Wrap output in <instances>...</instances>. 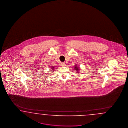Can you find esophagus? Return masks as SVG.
I'll use <instances>...</instances> for the list:
<instances>
[{"label":"esophagus","instance_id":"1","mask_svg":"<svg viewBox=\"0 0 128 128\" xmlns=\"http://www.w3.org/2000/svg\"><path fill=\"white\" fill-rule=\"evenodd\" d=\"M61 65L62 66H66V63H64V62H62L61 63Z\"/></svg>","mask_w":128,"mask_h":128}]
</instances>
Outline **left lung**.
I'll return each instance as SVG.
<instances>
[{
	"label": "left lung",
	"mask_w": 128,
	"mask_h": 128,
	"mask_svg": "<svg viewBox=\"0 0 128 128\" xmlns=\"http://www.w3.org/2000/svg\"><path fill=\"white\" fill-rule=\"evenodd\" d=\"M77 66H76V67H74V68H75V69H76V71H78V70H79V69H78V67H76Z\"/></svg>",
	"instance_id": "1"
}]
</instances>
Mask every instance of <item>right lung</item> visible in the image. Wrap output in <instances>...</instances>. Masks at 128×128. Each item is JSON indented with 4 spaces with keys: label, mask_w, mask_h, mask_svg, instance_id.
Instances as JSON below:
<instances>
[{
    "label": "right lung",
    "mask_w": 128,
    "mask_h": 128,
    "mask_svg": "<svg viewBox=\"0 0 128 128\" xmlns=\"http://www.w3.org/2000/svg\"><path fill=\"white\" fill-rule=\"evenodd\" d=\"M52 69H53V68H52Z\"/></svg>",
    "instance_id": "add662e5"
}]
</instances>
